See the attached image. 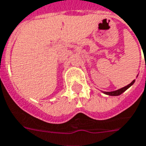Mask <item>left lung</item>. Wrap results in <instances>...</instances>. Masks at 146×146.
Returning a JSON list of instances; mask_svg holds the SVG:
<instances>
[{
    "label": "left lung",
    "instance_id": "1",
    "mask_svg": "<svg viewBox=\"0 0 146 146\" xmlns=\"http://www.w3.org/2000/svg\"><path fill=\"white\" fill-rule=\"evenodd\" d=\"M134 82H135V80H133V81L130 84H129L128 85H126V86L122 88H120V89H118V90L116 91H113V92H104V94L108 95V96H119V95H121L122 93H123L126 89H128L131 85H133Z\"/></svg>",
    "mask_w": 146,
    "mask_h": 146
}]
</instances>
